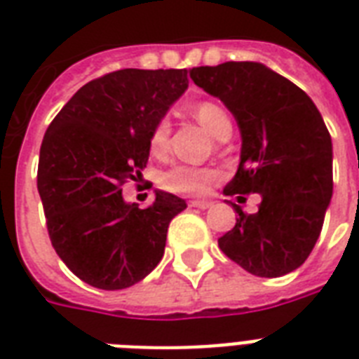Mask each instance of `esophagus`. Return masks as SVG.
<instances>
[{
  "label": "esophagus",
  "instance_id": "1",
  "mask_svg": "<svg viewBox=\"0 0 359 359\" xmlns=\"http://www.w3.org/2000/svg\"><path fill=\"white\" fill-rule=\"evenodd\" d=\"M212 205V201H207V199H197V201H190V207H196V208H208Z\"/></svg>",
  "mask_w": 359,
  "mask_h": 359
}]
</instances>
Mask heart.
<instances>
[{"mask_svg": "<svg viewBox=\"0 0 359 359\" xmlns=\"http://www.w3.org/2000/svg\"><path fill=\"white\" fill-rule=\"evenodd\" d=\"M191 115L199 121L203 128L210 132L214 137H218L224 130L231 128V119L219 104L216 102H199L191 108ZM169 140V123L168 119H162L154 126L151 134L152 154H162L168 147ZM218 173L214 169L207 168H191V165H175L168 169L160 179V184L169 191L175 194H184V196H201L208 190V186Z\"/></svg>", "mask_w": 359, "mask_h": 359, "instance_id": "b5f03b06", "label": "heart"}]
</instances>
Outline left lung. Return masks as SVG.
<instances>
[{
    "instance_id": "obj_1",
    "label": "left lung",
    "mask_w": 359,
    "mask_h": 359,
    "mask_svg": "<svg viewBox=\"0 0 359 359\" xmlns=\"http://www.w3.org/2000/svg\"><path fill=\"white\" fill-rule=\"evenodd\" d=\"M190 78L225 104L242 135L238 169L224 194H261L255 214L231 203L238 218L219 250L259 278L292 272L317 244L334 191L323 115L300 87L255 61L196 67Z\"/></svg>"
}]
</instances>
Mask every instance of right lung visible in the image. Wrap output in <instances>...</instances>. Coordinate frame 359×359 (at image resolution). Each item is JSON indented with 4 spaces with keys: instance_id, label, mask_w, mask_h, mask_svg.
Here are the masks:
<instances>
[{
    "instance_id": "right-lung-1",
    "label": "right lung",
    "mask_w": 359,
    "mask_h": 359,
    "mask_svg": "<svg viewBox=\"0 0 359 359\" xmlns=\"http://www.w3.org/2000/svg\"><path fill=\"white\" fill-rule=\"evenodd\" d=\"M186 89V69L115 70L86 83L48 126L36 173L48 235L91 287L126 289L162 261L169 222L186 201L156 190L140 208L121 188L141 177L152 130Z\"/></svg>"
}]
</instances>
